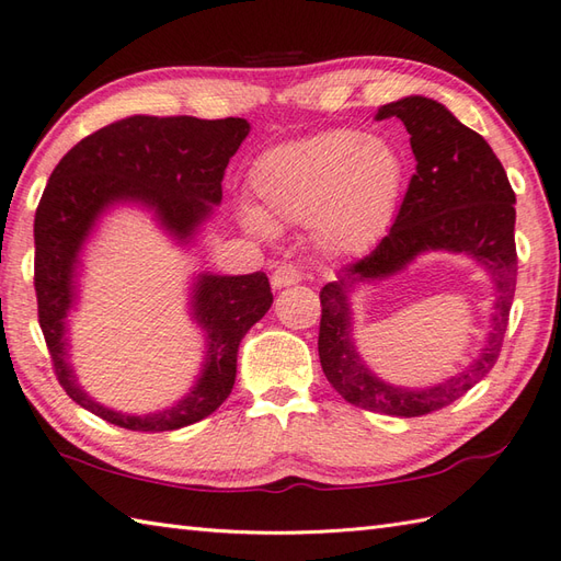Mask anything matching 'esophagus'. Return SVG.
Returning a JSON list of instances; mask_svg holds the SVG:
<instances>
[{"mask_svg": "<svg viewBox=\"0 0 561 561\" xmlns=\"http://www.w3.org/2000/svg\"><path fill=\"white\" fill-rule=\"evenodd\" d=\"M272 289H284V286H294L301 282V270L296 265H279L275 272H272Z\"/></svg>", "mask_w": 561, "mask_h": 561, "instance_id": "1", "label": "esophagus"}]
</instances>
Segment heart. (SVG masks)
<instances>
[{
	"label": "heart",
	"mask_w": 561,
	"mask_h": 561,
	"mask_svg": "<svg viewBox=\"0 0 561 561\" xmlns=\"http://www.w3.org/2000/svg\"><path fill=\"white\" fill-rule=\"evenodd\" d=\"M407 184L409 162L397 142L328 128L260 154L249 174L255 205L243 207L241 219L255 233L308 221L322 251L363 253L392 227Z\"/></svg>",
	"instance_id": "heart-1"
}]
</instances>
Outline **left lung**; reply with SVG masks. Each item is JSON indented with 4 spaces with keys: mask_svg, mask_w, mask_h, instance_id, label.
<instances>
[{
    "mask_svg": "<svg viewBox=\"0 0 561 561\" xmlns=\"http://www.w3.org/2000/svg\"><path fill=\"white\" fill-rule=\"evenodd\" d=\"M397 116L411 134L415 174L387 237L358 263L336 272L320 291L318 354L330 385L354 407L415 419L445 409L492 370L502 351L516 291V195L488 140L445 104L409 95L382 104L375 119ZM463 252L486 267L495 289L493 320L481 354L445 383L401 388L380 381L353 342L350 296L360 283L398 274L423 252Z\"/></svg>",
    "mask_w": 561,
    "mask_h": 561,
    "instance_id": "8db88e82",
    "label": "left lung"
}]
</instances>
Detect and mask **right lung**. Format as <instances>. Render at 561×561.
Instances as JSON below:
<instances>
[{"instance_id": "obj_1", "label": "right lung", "mask_w": 561, "mask_h": 561, "mask_svg": "<svg viewBox=\"0 0 561 561\" xmlns=\"http://www.w3.org/2000/svg\"><path fill=\"white\" fill-rule=\"evenodd\" d=\"M249 131L251 124L239 116L210 122L134 114L83 138L51 172L33 227L37 318L64 392L102 421L164 433L207 419L231 394L239 344L272 306L263 272H201L193 279L188 312L205 336L203 368L188 394L162 411L131 415L90 397L69 360L67 332L81 291V253L98 221L116 205H136L174 243L191 245L221 203L225 169Z\"/></svg>"}]
</instances>
